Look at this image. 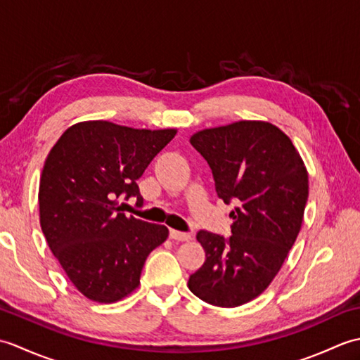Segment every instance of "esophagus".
<instances>
[{"mask_svg": "<svg viewBox=\"0 0 360 360\" xmlns=\"http://www.w3.org/2000/svg\"><path fill=\"white\" fill-rule=\"evenodd\" d=\"M170 238L174 240V241H188L192 240V235L190 233H186V232H178V231H170Z\"/></svg>", "mask_w": 360, "mask_h": 360, "instance_id": "esophagus-1", "label": "esophagus"}]
</instances>
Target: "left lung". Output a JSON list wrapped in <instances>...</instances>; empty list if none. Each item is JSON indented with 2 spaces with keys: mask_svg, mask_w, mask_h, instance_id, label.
Wrapping results in <instances>:
<instances>
[{
  "mask_svg": "<svg viewBox=\"0 0 360 360\" xmlns=\"http://www.w3.org/2000/svg\"><path fill=\"white\" fill-rule=\"evenodd\" d=\"M190 143L212 168L218 198L235 202L232 236L200 231L205 262L190 275L201 300L235 308L271 285L294 246L308 201V172L280 128L240 120L207 128Z\"/></svg>",
  "mask_w": 360,
  "mask_h": 360,
  "instance_id": "1",
  "label": "left lung"
}]
</instances>
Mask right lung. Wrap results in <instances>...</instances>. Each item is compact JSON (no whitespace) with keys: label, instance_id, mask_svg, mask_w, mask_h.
Returning a JSON list of instances; mask_svg holds the SVG:
<instances>
[{"label":"right lung","instance_id":"right-lung-1","mask_svg":"<svg viewBox=\"0 0 360 360\" xmlns=\"http://www.w3.org/2000/svg\"><path fill=\"white\" fill-rule=\"evenodd\" d=\"M176 134L106 120L70 127L41 172L40 224L68 278L86 298L114 303L139 286L145 259L168 236L160 224L127 217L120 196L143 200L137 179Z\"/></svg>","mask_w":360,"mask_h":360}]
</instances>
